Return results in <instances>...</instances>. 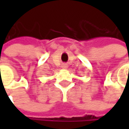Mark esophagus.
I'll return each mask as SVG.
<instances>
[{"label": "esophagus", "mask_w": 129, "mask_h": 129, "mask_svg": "<svg viewBox=\"0 0 129 129\" xmlns=\"http://www.w3.org/2000/svg\"><path fill=\"white\" fill-rule=\"evenodd\" d=\"M63 69H67V68H68V66L66 64L63 65Z\"/></svg>", "instance_id": "esophagus-1"}]
</instances>
